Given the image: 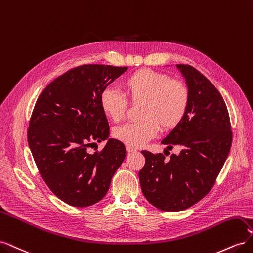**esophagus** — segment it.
Instances as JSON below:
<instances>
[{
  "label": "esophagus",
  "mask_w": 253,
  "mask_h": 253,
  "mask_svg": "<svg viewBox=\"0 0 253 253\" xmlns=\"http://www.w3.org/2000/svg\"><path fill=\"white\" fill-rule=\"evenodd\" d=\"M126 152H128V153H129V152H135V151H136V149H135V148H133V147H129V145H126Z\"/></svg>",
  "instance_id": "34e87169"
}]
</instances>
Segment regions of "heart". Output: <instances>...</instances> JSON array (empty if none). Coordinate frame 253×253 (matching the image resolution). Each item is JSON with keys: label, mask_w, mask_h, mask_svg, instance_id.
I'll use <instances>...</instances> for the list:
<instances>
[{"label": "heart", "mask_w": 253, "mask_h": 253, "mask_svg": "<svg viewBox=\"0 0 253 253\" xmlns=\"http://www.w3.org/2000/svg\"><path fill=\"white\" fill-rule=\"evenodd\" d=\"M122 87L132 103H140L138 121L128 122L114 129L119 141L133 148L154 138L159 131H170L186 116L190 91L186 83L153 70L136 71L122 81ZM101 110L106 117L118 122L126 116L127 100L120 91L108 87L100 96Z\"/></svg>", "instance_id": "obj_1"}]
</instances>
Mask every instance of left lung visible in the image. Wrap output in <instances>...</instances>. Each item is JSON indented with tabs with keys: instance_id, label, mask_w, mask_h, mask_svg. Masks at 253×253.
I'll return each mask as SVG.
<instances>
[{
	"instance_id": "8db88e82",
	"label": "left lung",
	"mask_w": 253,
	"mask_h": 253,
	"mask_svg": "<svg viewBox=\"0 0 253 253\" xmlns=\"http://www.w3.org/2000/svg\"><path fill=\"white\" fill-rule=\"evenodd\" d=\"M176 66L186 79L190 103L162 143L171 150L177 145L180 153L167 162L162 153L141 151L145 164L139 171L143 195L166 212L186 210L210 192L232 143L230 118L217 88L193 66Z\"/></svg>"
}]
</instances>
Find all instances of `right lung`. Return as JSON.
<instances>
[{
    "label": "right lung",
    "instance_id": "1",
    "mask_svg": "<svg viewBox=\"0 0 253 253\" xmlns=\"http://www.w3.org/2000/svg\"><path fill=\"white\" fill-rule=\"evenodd\" d=\"M127 67L84 64L59 76L35 104L27 140L41 177L51 192L74 207L101 201L126 158L125 144L108 139L102 151L87 148L109 138L100 96Z\"/></svg>",
    "mask_w": 253,
    "mask_h": 253
}]
</instances>
